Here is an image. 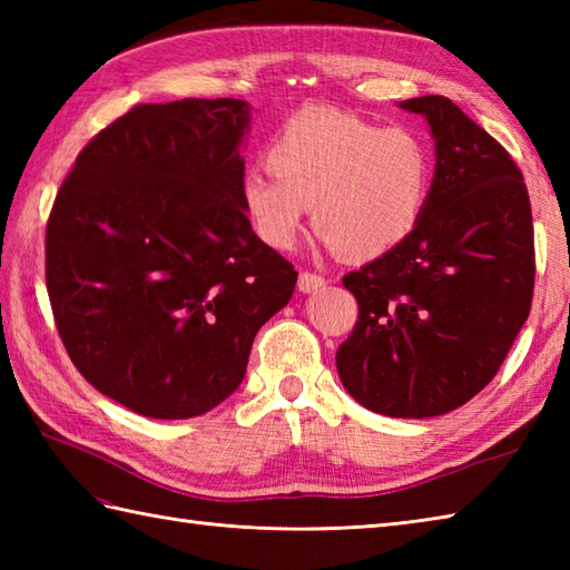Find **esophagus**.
I'll return each instance as SVG.
<instances>
[{
	"instance_id": "esophagus-1",
	"label": "esophagus",
	"mask_w": 570,
	"mask_h": 570,
	"mask_svg": "<svg viewBox=\"0 0 570 570\" xmlns=\"http://www.w3.org/2000/svg\"><path fill=\"white\" fill-rule=\"evenodd\" d=\"M325 284V276H321V274H311V272H301V276H298V292H304V294H313V292H318V288H323Z\"/></svg>"
}]
</instances>
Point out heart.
<instances>
[{"instance_id": "1", "label": "heart", "mask_w": 570, "mask_h": 570, "mask_svg": "<svg viewBox=\"0 0 570 570\" xmlns=\"http://www.w3.org/2000/svg\"><path fill=\"white\" fill-rule=\"evenodd\" d=\"M264 164L274 178L242 180V208L264 245L292 249L311 208L325 245L357 262L404 245L433 188V156L416 131L335 110L286 119Z\"/></svg>"}]
</instances>
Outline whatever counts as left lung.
I'll use <instances>...</instances> for the list:
<instances>
[{
    "label": "left lung",
    "instance_id": "8db88e82",
    "mask_svg": "<svg viewBox=\"0 0 570 570\" xmlns=\"http://www.w3.org/2000/svg\"><path fill=\"white\" fill-rule=\"evenodd\" d=\"M435 141L431 198L404 245L350 272L360 316L335 365L357 404L441 416L498 374L534 296V225L512 156L443 95L399 102Z\"/></svg>",
    "mask_w": 570,
    "mask_h": 570
}]
</instances>
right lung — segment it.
Masks as SVG:
<instances>
[{
	"label": "right lung",
	"instance_id": "1",
	"mask_svg": "<svg viewBox=\"0 0 570 570\" xmlns=\"http://www.w3.org/2000/svg\"><path fill=\"white\" fill-rule=\"evenodd\" d=\"M245 100L137 105L85 147L46 225V286L72 365L149 419H193L245 380L292 262L242 208Z\"/></svg>",
	"mask_w": 570,
	"mask_h": 570
}]
</instances>
